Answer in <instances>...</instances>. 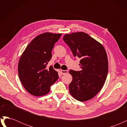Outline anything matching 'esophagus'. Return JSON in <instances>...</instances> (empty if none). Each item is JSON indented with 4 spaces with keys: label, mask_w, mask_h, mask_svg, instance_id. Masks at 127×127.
I'll return each mask as SVG.
<instances>
[{
    "label": "esophagus",
    "mask_w": 127,
    "mask_h": 127,
    "mask_svg": "<svg viewBox=\"0 0 127 127\" xmlns=\"http://www.w3.org/2000/svg\"><path fill=\"white\" fill-rule=\"evenodd\" d=\"M61 74H62L63 75L67 74V73L68 72V70H61Z\"/></svg>",
    "instance_id": "esophagus-1"
}]
</instances>
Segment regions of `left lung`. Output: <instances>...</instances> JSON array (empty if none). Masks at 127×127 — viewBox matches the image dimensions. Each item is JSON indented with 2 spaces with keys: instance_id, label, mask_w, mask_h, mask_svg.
Here are the masks:
<instances>
[{
  "instance_id": "left-lung-1",
  "label": "left lung",
  "mask_w": 127,
  "mask_h": 127,
  "mask_svg": "<svg viewBox=\"0 0 127 127\" xmlns=\"http://www.w3.org/2000/svg\"><path fill=\"white\" fill-rule=\"evenodd\" d=\"M64 42L74 56L80 58L82 70H69L72 80L69 86L70 94L84 102L94 97L102 89L108 72V60L103 46L83 32L65 34Z\"/></svg>"
}]
</instances>
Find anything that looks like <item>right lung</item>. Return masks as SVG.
I'll use <instances>...</instances> for the list:
<instances>
[{
  "mask_svg": "<svg viewBox=\"0 0 127 127\" xmlns=\"http://www.w3.org/2000/svg\"><path fill=\"white\" fill-rule=\"evenodd\" d=\"M61 34L46 32L36 36L27 46L20 58L18 72L23 86L36 96L48 94L59 78L52 66L47 68L52 50Z\"/></svg>",
  "mask_w": 127,
  "mask_h": 127,
  "instance_id": "obj_1",
  "label": "right lung"
}]
</instances>
